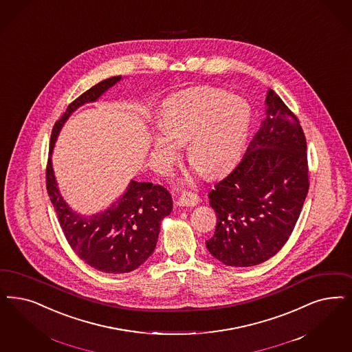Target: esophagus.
Segmentation results:
<instances>
[{"instance_id":"1","label":"esophagus","mask_w":352,"mask_h":352,"mask_svg":"<svg viewBox=\"0 0 352 352\" xmlns=\"http://www.w3.org/2000/svg\"><path fill=\"white\" fill-rule=\"evenodd\" d=\"M200 197L199 195L195 194L192 191H183L177 204L179 206H195L199 204Z\"/></svg>"}]
</instances>
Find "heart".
<instances>
[{
  "instance_id": "heart-1",
  "label": "heart",
  "mask_w": 352,
  "mask_h": 352,
  "mask_svg": "<svg viewBox=\"0 0 352 352\" xmlns=\"http://www.w3.org/2000/svg\"><path fill=\"white\" fill-rule=\"evenodd\" d=\"M161 135L153 139V153L164 169L179 158L187 144L188 157L209 175L231 168L242 152L251 122L248 102L214 87H196L170 97L160 117Z\"/></svg>"
}]
</instances>
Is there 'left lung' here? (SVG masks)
Listing matches in <instances>:
<instances>
[{
	"label": "left lung",
	"mask_w": 352,
	"mask_h": 352,
	"mask_svg": "<svg viewBox=\"0 0 352 352\" xmlns=\"http://www.w3.org/2000/svg\"><path fill=\"white\" fill-rule=\"evenodd\" d=\"M267 118L235 168L209 192L217 213L208 251L229 267H254L289 241L309 188L307 142L298 117L267 91Z\"/></svg>",
	"instance_id": "1"
}]
</instances>
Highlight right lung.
Instances as JSON below:
<instances>
[{"label":"right lung","instance_id":"1","mask_svg":"<svg viewBox=\"0 0 352 352\" xmlns=\"http://www.w3.org/2000/svg\"><path fill=\"white\" fill-rule=\"evenodd\" d=\"M120 80L121 75L105 79L74 100L61 118L54 123L49 155L63 123L74 110L85 102L96 101ZM45 181L50 201L67 243L85 264L104 273L121 274L140 267L153 254L161 221L169 216L173 209L171 196L164 186L131 181L127 191L109 209L85 217L73 212L62 199L50 157Z\"/></svg>","mask_w":352,"mask_h":352}]
</instances>
